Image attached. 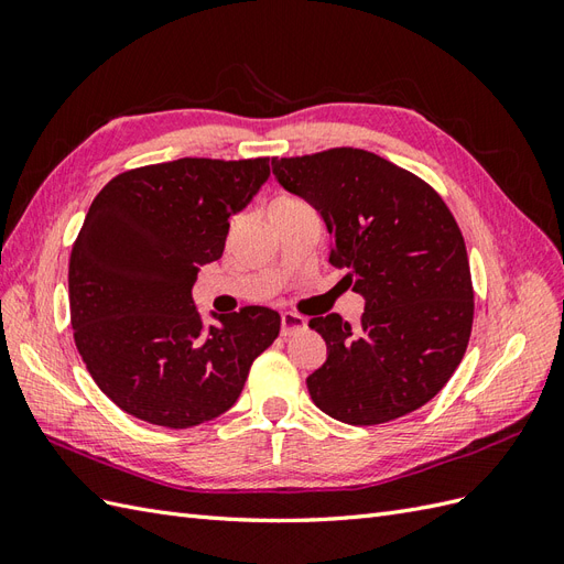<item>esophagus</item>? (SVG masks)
I'll list each match as a JSON object with an SVG mask.
<instances>
[{
	"mask_svg": "<svg viewBox=\"0 0 564 564\" xmlns=\"http://www.w3.org/2000/svg\"><path fill=\"white\" fill-rule=\"evenodd\" d=\"M305 327H308V322H305V317H301L296 313H282V319H280L282 336H294V334L303 332Z\"/></svg>",
	"mask_w": 564,
	"mask_h": 564,
	"instance_id": "esophagus-1",
	"label": "esophagus"
}]
</instances>
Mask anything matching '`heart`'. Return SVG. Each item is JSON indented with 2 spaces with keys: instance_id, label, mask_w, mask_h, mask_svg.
Instances as JSON below:
<instances>
[{
  "instance_id": "b5f03b06",
  "label": "heart",
  "mask_w": 564,
  "mask_h": 564,
  "mask_svg": "<svg viewBox=\"0 0 564 564\" xmlns=\"http://www.w3.org/2000/svg\"><path fill=\"white\" fill-rule=\"evenodd\" d=\"M299 204H303V202L296 199V197H292V195H278V197H272V202L268 204V214L292 209V207H299Z\"/></svg>"
}]
</instances>
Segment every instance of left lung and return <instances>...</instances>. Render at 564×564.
Masks as SVG:
<instances>
[{
    "label": "left lung",
    "mask_w": 564,
    "mask_h": 564,
    "mask_svg": "<svg viewBox=\"0 0 564 564\" xmlns=\"http://www.w3.org/2000/svg\"><path fill=\"white\" fill-rule=\"evenodd\" d=\"M272 174L322 216L329 263L365 299L360 327L332 313L308 327L327 362L308 377L336 421L377 425L433 400L464 360L473 282L464 235L429 183L373 152L334 148L272 158Z\"/></svg>",
    "instance_id": "left-lung-1"
}]
</instances>
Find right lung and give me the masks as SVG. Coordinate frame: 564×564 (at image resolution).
I'll return each mask as SVG.
<instances>
[{"label":"right lung","mask_w":564,"mask_h":564,"mask_svg":"<svg viewBox=\"0 0 564 564\" xmlns=\"http://www.w3.org/2000/svg\"><path fill=\"white\" fill-rule=\"evenodd\" d=\"M268 176V158H183L119 174L91 202L67 270L70 322L91 379L127 414L164 429L220 416L278 338L275 311L247 305L204 324L193 299L228 218Z\"/></svg>","instance_id":"obj_1"}]
</instances>
